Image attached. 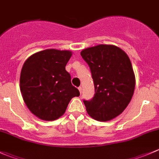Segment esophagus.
<instances>
[{"mask_svg":"<svg viewBox=\"0 0 159 159\" xmlns=\"http://www.w3.org/2000/svg\"><path fill=\"white\" fill-rule=\"evenodd\" d=\"M78 90H79L80 93H81V91H82V88H81V86H80V87H78Z\"/></svg>","mask_w":159,"mask_h":159,"instance_id":"obj_1","label":"esophagus"}]
</instances>
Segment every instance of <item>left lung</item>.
Segmentation results:
<instances>
[{
    "label": "left lung",
    "instance_id": "left-lung-1",
    "mask_svg": "<svg viewBox=\"0 0 159 159\" xmlns=\"http://www.w3.org/2000/svg\"><path fill=\"white\" fill-rule=\"evenodd\" d=\"M81 55L89 65L95 90L91 101L84 100L88 114L100 121L116 118L129 105L135 87L129 56L111 44L88 48Z\"/></svg>",
    "mask_w": 159,
    "mask_h": 159
}]
</instances>
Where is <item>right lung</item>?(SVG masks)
<instances>
[{
  "mask_svg": "<svg viewBox=\"0 0 159 159\" xmlns=\"http://www.w3.org/2000/svg\"><path fill=\"white\" fill-rule=\"evenodd\" d=\"M71 55L70 51L46 49L32 54L24 63L20 92L28 109L40 119H57L65 114L72 98L80 95L65 70Z\"/></svg>",
  "mask_w": 159,
  "mask_h": 159,
  "instance_id": "right-lung-1",
  "label": "right lung"
}]
</instances>
